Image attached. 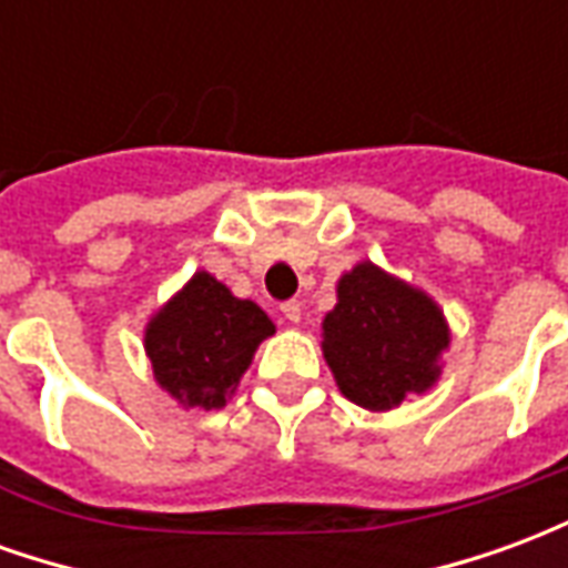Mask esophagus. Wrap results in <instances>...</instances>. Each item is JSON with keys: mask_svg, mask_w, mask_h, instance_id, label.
I'll return each mask as SVG.
<instances>
[{"mask_svg": "<svg viewBox=\"0 0 568 568\" xmlns=\"http://www.w3.org/2000/svg\"><path fill=\"white\" fill-rule=\"evenodd\" d=\"M280 310H283V316L292 322V325H297V322H301V304H297V301H285Z\"/></svg>", "mask_w": 568, "mask_h": 568, "instance_id": "1", "label": "esophagus"}]
</instances>
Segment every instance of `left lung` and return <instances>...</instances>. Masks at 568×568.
I'll use <instances>...</instances> for the list:
<instances>
[{"instance_id":"left-lung-1","label":"left lung","mask_w":568,"mask_h":568,"mask_svg":"<svg viewBox=\"0 0 568 568\" xmlns=\"http://www.w3.org/2000/svg\"><path fill=\"white\" fill-rule=\"evenodd\" d=\"M322 332L341 393L368 410H389L407 395L426 393L438 377L440 349L450 344L432 297L371 261L341 280L337 307L325 316Z\"/></svg>"}]
</instances>
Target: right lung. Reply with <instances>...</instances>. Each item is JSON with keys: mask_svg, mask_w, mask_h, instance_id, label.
I'll list each match as a JSON object with an SVG mask.
<instances>
[{"mask_svg": "<svg viewBox=\"0 0 568 568\" xmlns=\"http://www.w3.org/2000/svg\"><path fill=\"white\" fill-rule=\"evenodd\" d=\"M267 334L273 322L258 304L234 297L210 273H194L151 320L145 349L166 393L182 405L210 410L227 402Z\"/></svg>", "mask_w": 568, "mask_h": 568, "instance_id": "obj_1", "label": "right lung"}]
</instances>
